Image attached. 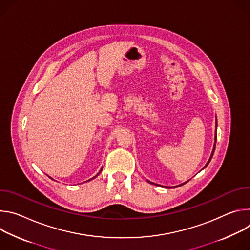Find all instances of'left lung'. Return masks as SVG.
<instances>
[{"label":"left lung","mask_w":250,"mask_h":250,"mask_svg":"<svg viewBox=\"0 0 250 250\" xmlns=\"http://www.w3.org/2000/svg\"><path fill=\"white\" fill-rule=\"evenodd\" d=\"M216 131H217V128H216ZM216 141H217V132H216V136H215V145H213V149H212V152H211V155H210V157H209V159H208V163H207V165L209 163V161H210V159H211V157H212V155H213V152H215V149H216ZM206 165V166H207ZM205 166V167H206ZM151 183V182H150ZM151 184H154V183H151ZM183 185V184H182ZM182 185H179V186H182ZM175 188V187H174Z\"/></svg>","instance_id":"left-lung-1"}]
</instances>
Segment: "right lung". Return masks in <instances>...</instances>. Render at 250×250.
<instances>
[{"label": "right lung", "mask_w": 250, "mask_h": 250, "mask_svg": "<svg viewBox=\"0 0 250 250\" xmlns=\"http://www.w3.org/2000/svg\"><path fill=\"white\" fill-rule=\"evenodd\" d=\"M101 171H102V169H101ZM101 171H100V172H99V174H100V173H101ZM99 174H97V176H98V175H99ZM97 176H95V177H97ZM95 177H94V178H95ZM94 178H92V179H94Z\"/></svg>", "instance_id": "right-lung-1"}]
</instances>
